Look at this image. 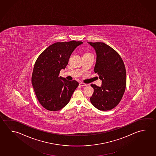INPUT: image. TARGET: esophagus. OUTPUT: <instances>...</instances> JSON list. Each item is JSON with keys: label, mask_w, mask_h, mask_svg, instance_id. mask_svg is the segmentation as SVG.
I'll return each instance as SVG.
<instances>
[{"label": "esophagus", "mask_w": 156, "mask_h": 156, "mask_svg": "<svg viewBox=\"0 0 156 156\" xmlns=\"http://www.w3.org/2000/svg\"><path fill=\"white\" fill-rule=\"evenodd\" d=\"M79 85H80V86H82V87H86L87 84H84V83H80Z\"/></svg>", "instance_id": "34e87169"}]
</instances>
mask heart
Returning <instances> with one entry per match:
<instances>
[{"instance_id": "b5f03b06", "label": "heart", "mask_w": 156, "mask_h": 156, "mask_svg": "<svg viewBox=\"0 0 156 156\" xmlns=\"http://www.w3.org/2000/svg\"><path fill=\"white\" fill-rule=\"evenodd\" d=\"M90 54V53H86V54Z\"/></svg>"}]
</instances>
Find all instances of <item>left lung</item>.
Segmentation results:
<instances>
[{
	"mask_svg": "<svg viewBox=\"0 0 156 156\" xmlns=\"http://www.w3.org/2000/svg\"><path fill=\"white\" fill-rule=\"evenodd\" d=\"M95 50L94 71L102 80L101 87L91 84L94 89L90 102L101 111L115 108L123 97L126 87V71L120 55L108 45L101 42H88Z\"/></svg>",
	"mask_w": 156,
	"mask_h": 156,
	"instance_id": "obj_1",
	"label": "left lung"
}]
</instances>
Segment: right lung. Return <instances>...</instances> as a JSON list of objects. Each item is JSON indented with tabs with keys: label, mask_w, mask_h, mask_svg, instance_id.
Returning a JSON list of instances; mask_svg holds the SVG:
<instances>
[{
	"label": "right lung",
	"mask_w": 156,
	"mask_h": 156,
	"mask_svg": "<svg viewBox=\"0 0 156 156\" xmlns=\"http://www.w3.org/2000/svg\"><path fill=\"white\" fill-rule=\"evenodd\" d=\"M82 44V41H75L56 43L48 47L36 60L32 84L39 103L45 109H62L79 85L77 81L67 80L58 75L66 68L72 53Z\"/></svg>",
	"instance_id": "1"
}]
</instances>
